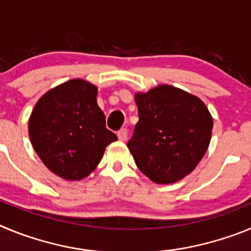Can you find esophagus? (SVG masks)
<instances>
[{"instance_id": "1", "label": "esophagus", "mask_w": 251, "mask_h": 251, "mask_svg": "<svg viewBox=\"0 0 251 251\" xmlns=\"http://www.w3.org/2000/svg\"><path fill=\"white\" fill-rule=\"evenodd\" d=\"M118 138L121 139V141H126L127 139V136H128V129L127 128H122V129L118 130Z\"/></svg>"}]
</instances>
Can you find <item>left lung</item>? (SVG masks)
Segmentation results:
<instances>
[{"instance_id":"8db88e82","label":"left lung","mask_w":251,"mask_h":251,"mask_svg":"<svg viewBox=\"0 0 251 251\" xmlns=\"http://www.w3.org/2000/svg\"><path fill=\"white\" fill-rule=\"evenodd\" d=\"M138 123L127 146L137 167L156 183L192 172L210 143L212 117L201 99L171 85L136 95Z\"/></svg>"}]
</instances>
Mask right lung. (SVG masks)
<instances>
[{
    "label": "right lung",
    "mask_w": 251,
    "mask_h": 251,
    "mask_svg": "<svg viewBox=\"0 0 251 251\" xmlns=\"http://www.w3.org/2000/svg\"><path fill=\"white\" fill-rule=\"evenodd\" d=\"M37 156L57 176L81 179L100 162L117 136L105 127L97 104V88L74 79L41 97L28 122Z\"/></svg>",
    "instance_id": "add662e5"
}]
</instances>
